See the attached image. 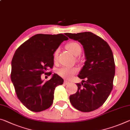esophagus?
Returning <instances> with one entry per match:
<instances>
[{"mask_svg":"<svg viewBox=\"0 0 130 130\" xmlns=\"http://www.w3.org/2000/svg\"><path fill=\"white\" fill-rule=\"evenodd\" d=\"M69 83H70V82L68 81V80H64V84H66V85H67V84H69Z\"/></svg>","mask_w":130,"mask_h":130,"instance_id":"obj_1","label":"esophagus"}]
</instances>
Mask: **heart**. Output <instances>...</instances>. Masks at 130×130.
<instances>
[{
    "label": "heart",
    "instance_id": "heart-1",
    "mask_svg": "<svg viewBox=\"0 0 130 130\" xmlns=\"http://www.w3.org/2000/svg\"><path fill=\"white\" fill-rule=\"evenodd\" d=\"M68 50L72 54L75 55V56H77L79 55L82 51L81 46H80L79 43L75 42H71L68 43L66 46ZM59 52V49H57L55 51L54 53V59H56L58 54ZM77 72V69L75 68H69V67H63L58 70V74L61 77L63 78H71L74 74Z\"/></svg>",
    "mask_w": 130,
    "mask_h": 130
}]
</instances>
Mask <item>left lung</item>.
<instances>
[{
  "instance_id": "obj_1",
  "label": "left lung",
  "mask_w": 130,
  "mask_h": 130,
  "mask_svg": "<svg viewBox=\"0 0 130 130\" xmlns=\"http://www.w3.org/2000/svg\"><path fill=\"white\" fill-rule=\"evenodd\" d=\"M65 35L81 43L86 59L78 77L87 80L76 83L77 91L70 95V102L81 112H91L104 104L112 90L115 74L112 51L106 42L92 32Z\"/></svg>"
}]
</instances>
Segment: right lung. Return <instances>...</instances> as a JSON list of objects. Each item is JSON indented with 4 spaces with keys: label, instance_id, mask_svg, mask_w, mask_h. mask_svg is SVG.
Wrapping results in <instances>:
<instances>
[{
    "label": "right lung",
    "instance_id": "1",
    "mask_svg": "<svg viewBox=\"0 0 130 130\" xmlns=\"http://www.w3.org/2000/svg\"><path fill=\"white\" fill-rule=\"evenodd\" d=\"M64 35L37 34L18 47L11 61V80L18 98L29 110L41 112L50 108L54 92L63 80L57 74L43 82L41 75L54 65V53L63 40Z\"/></svg>",
    "mask_w": 130,
    "mask_h": 130
}]
</instances>
